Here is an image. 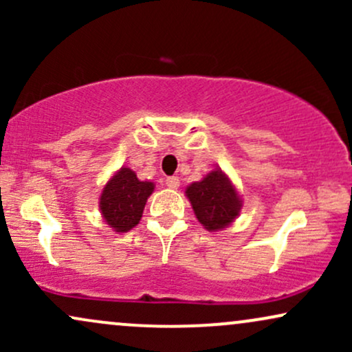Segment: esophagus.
I'll return each instance as SVG.
<instances>
[{"instance_id":"esophagus-1","label":"esophagus","mask_w":352,"mask_h":352,"mask_svg":"<svg viewBox=\"0 0 352 352\" xmlns=\"http://www.w3.org/2000/svg\"><path fill=\"white\" fill-rule=\"evenodd\" d=\"M165 185H167L168 188H179L180 187L179 177H167V179H165Z\"/></svg>"}]
</instances>
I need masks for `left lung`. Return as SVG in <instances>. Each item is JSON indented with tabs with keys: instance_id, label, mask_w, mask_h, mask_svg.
<instances>
[{
	"instance_id": "8db88e82",
	"label": "left lung",
	"mask_w": 352,
	"mask_h": 352,
	"mask_svg": "<svg viewBox=\"0 0 352 352\" xmlns=\"http://www.w3.org/2000/svg\"><path fill=\"white\" fill-rule=\"evenodd\" d=\"M197 220L208 232L227 228L240 215L241 199L235 185L220 168H215L200 182H193L185 190Z\"/></svg>"
}]
</instances>
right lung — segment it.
Segmentation results:
<instances>
[{"label": "right lung", "instance_id": "right-lung-1", "mask_svg": "<svg viewBox=\"0 0 352 352\" xmlns=\"http://www.w3.org/2000/svg\"><path fill=\"white\" fill-rule=\"evenodd\" d=\"M153 182L137 179L135 172L122 167L104 185L99 208L106 223L114 232L125 233L140 221L147 199L152 195Z\"/></svg>", "mask_w": 352, "mask_h": 352}]
</instances>
